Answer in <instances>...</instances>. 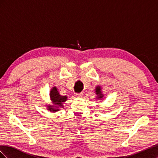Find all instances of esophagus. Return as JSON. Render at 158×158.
I'll return each instance as SVG.
<instances>
[{
    "label": "esophagus",
    "mask_w": 158,
    "mask_h": 158,
    "mask_svg": "<svg viewBox=\"0 0 158 158\" xmlns=\"http://www.w3.org/2000/svg\"><path fill=\"white\" fill-rule=\"evenodd\" d=\"M75 95H76V97L80 98V97H82L83 96V94L82 93H76V94H75Z\"/></svg>",
    "instance_id": "34e87169"
}]
</instances>
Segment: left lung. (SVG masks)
<instances>
[{
  "mask_svg": "<svg viewBox=\"0 0 158 158\" xmlns=\"http://www.w3.org/2000/svg\"><path fill=\"white\" fill-rule=\"evenodd\" d=\"M95 94L97 95V99H102L104 97L103 94H102V88L100 86H97L96 88H95Z\"/></svg>",
  "mask_w": 158,
  "mask_h": 158,
  "instance_id": "left-lung-1",
  "label": "left lung"
}]
</instances>
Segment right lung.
<instances>
[{
	"instance_id": "right-lung-1",
	"label": "right lung",
	"mask_w": 158,
	"mask_h": 158,
	"mask_svg": "<svg viewBox=\"0 0 158 158\" xmlns=\"http://www.w3.org/2000/svg\"><path fill=\"white\" fill-rule=\"evenodd\" d=\"M50 98L54 106L48 105L47 109L51 112L55 113L59 111L60 107H63V103L67 100V96L60 95L56 87H52L50 91Z\"/></svg>"
}]
</instances>
